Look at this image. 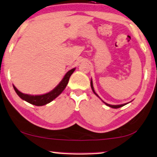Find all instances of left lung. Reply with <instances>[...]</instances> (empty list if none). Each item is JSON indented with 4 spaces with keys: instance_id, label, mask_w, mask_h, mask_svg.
Returning <instances> with one entry per match:
<instances>
[{
    "instance_id": "obj_1",
    "label": "left lung",
    "mask_w": 157,
    "mask_h": 157,
    "mask_svg": "<svg viewBox=\"0 0 157 157\" xmlns=\"http://www.w3.org/2000/svg\"><path fill=\"white\" fill-rule=\"evenodd\" d=\"M90 84H91V88H92V90H93V93L95 94V95H97L98 97L99 98V96L98 95H97V93H95V90H94V88H93V81L91 80V82H90ZM103 102H104V101H103ZM105 104L106 105V106H109V107H112V108H114V109H117V108H120V107H122V106H125V105L126 104H121V105H110V104H106V103H105V102H104Z\"/></svg>"
}]
</instances>
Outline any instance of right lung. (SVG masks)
I'll list each match as a JSON object with an SVG mask.
<instances>
[{
    "mask_svg": "<svg viewBox=\"0 0 157 157\" xmlns=\"http://www.w3.org/2000/svg\"><path fill=\"white\" fill-rule=\"evenodd\" d=\"M75 70V68H73V69H71V71H68L64 76L63 79L61 81V82L52 90V91L49 92V93L46 94H44V95H27V94L22 93L21 92H20L14 86H13V87H14V89L15 90L16 93L18 95V96H19L20 98L23 99V100L27 101L29 104L35 105V106H43V105H45L48 104L50 102H51V101L54 100L56 97H58L59 95L62 93V91L64 90V88H65L66 86L67 85L70 77H71V75L72 74H73V73L74 72Z\"/></svg>",
    "mask_w": 157,
    "mask_h": 157,
    "instance_id": "1",
    "label": "right lung"
}]
</instances>
